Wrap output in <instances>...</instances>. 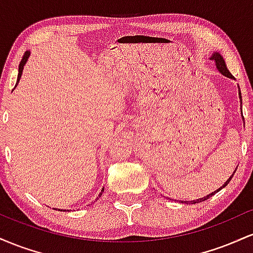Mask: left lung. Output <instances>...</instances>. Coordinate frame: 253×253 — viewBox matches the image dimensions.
Returning a JSON list of instances; mask_svg holds the SVG:
<instances>
[{
  "label": "left lung",
  "mask_w": 253,
  "mask_h": 253,
  "mask_svg": "<svg viewBox=\"0 0 253 253\" xmlns=\"http://www.w3.org/2000/svg\"><path fill=\"white\" fill-rule=\"evenodd\" d=\"M210 59L213 60V62L215 63V68L217 69V71H219L220 74L223 75V76H225V77L231 78V80H234V77L232 76L231 72L228 71L227 66H226V63H225V60H223V57L221 56V54L219 53V52H214V53H211V56ZM239 98H240V107H242V103H243V102H242V94H240V89H239ZM243 119H244V118H243ZM236 170H237V169H236ZM234 172H236V171H234ZM234 172H233V175H234ZM233 175H232V176L229 177V178L227 179V181L223 183L222 187H220L219 189H216L215 191H214V193L208 194V195H206L205 197H201V199H197V200H195V201H179V202H181V203H189V205H191V203H193V205H194V203H200V202L206 201V200H208V199H210V197H211L213 195H215L217 191L221 190L222 188H225L226 185H227L228 183H229V181H231V179H232V177H233Z\"/></svg>",
  "instance_id": "8db88e82"
}]
</instances>
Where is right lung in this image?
<instances>
[{
  "mask_svg": "<svg viewBox=\"0 0 253 253\" xmlns=\"http://www.w3.org/2000/svg\"><path fill=\"white\" fill-rule=\"evenodd\" d=\"M30 56H31V52L27 51V52H26V53L24 54V57H22L21 62H20V65H19V75H17V81H16V83H19L20 78H21L22 71H24V68H25L26 63H27V60H28V58H30ZM103 191H104V189L101 190V193L98 194V197H101V195H102ZM98 197H97V199H98ZM97 199H96V200H97Z\"/></svg>",
  "mask_w": 253,
  "mask_h": 253,
  "instance_id": "obj_1",
  "label": "right lung"
}]
</instances>
